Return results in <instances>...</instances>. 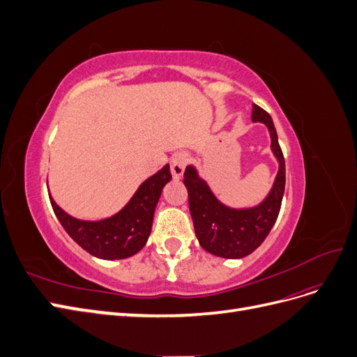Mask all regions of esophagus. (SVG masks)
Returning <instances> with one entry per match:
<instances>
[{"label": "esophagus", "mask_w": 357, "mask_h": 357, "mask_svg": "<svg viewBox=\"0 0 357 357\" xmlns=\"http://www.w3.org/2000/svg\"><path fill=\"white\" fill-rule=\"evenodd\" d=\"M188 164V155L185 152H178L171 158V172L172 177L176 180H180L183 177V172H185Z\"/></svg>", "instance_id": "obj_1"}]
</instances>
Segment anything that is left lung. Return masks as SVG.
Segmentation results:
<instances>
[{
	"label": "left lung",
	"mask_w": 357,
	"mask_h": 357,
	"mask_svg": "<svg viewBox=\"0 0 357 357\" xmlns=\"http://www.w3.org/2000/svg\"><path fill=\"white\" fill-rule=\"evenodd\" d=\"M252 121L262 122L268 128L271 150L278 160L274 185L261 204L252 208H231L222 204L193 165L186 167L183 180L188 188L189 210L201 247L225 259H241L253 253L271 231L283 201L286 165L274 122L271 116L256 104H253Z\"/></svg>",
	"instance_id": "1"
}]
</instances>
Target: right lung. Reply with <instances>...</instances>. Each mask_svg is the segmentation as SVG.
Wrapping results in <instances>:
<instances>
[{"mask_svg": "<svg viewBox=\"0 0 357 357\" xmlns=\"http://www.w3.org/2000/svg\"><path fill=\"white\" fill-rule=\"evenodd\" d=\"M171 178L169 165L167 164L139 185L134 197L121 211L112 218L95 222L73 218L53 201L52 195L49 198L63 229L83 250L95 257L114 261L131 257L146 245L152 232L156 204L162 189Z\"/></svg>", "mask_w": 357, "mask_h": 357, "instance_id": "1", "label": "right lung"}]
</instances>
